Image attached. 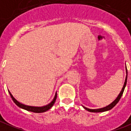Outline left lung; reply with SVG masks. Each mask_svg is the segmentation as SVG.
<instances>
[{"label":"left lung","instance_id":"1","mask_svg":"<svg viewBox=\"0 0 131 131\" xmlns=\"http://www.w3.org/2000/svg\"><path fill=\"white\" fill-rule=\"evenodd\" d=\"M126 80H125V82H124V86L122 88V91H121V92L119 94V96H117V98L114 100L111 104H110L109 105L106 106L105 107H103V108H101V109H96V110H91V109H89V108H86L85 107H84V108L87 111L89 112H105V111H107V110H111L112 108H113L114 106L116 105L117 103L119 102V100H120V98L122 97V94L124 93V89H125V86L126 85V82H127V76H128V72H127V68L126 67Z\"/></svg>","mask_w":131,"mask_h":131}]
</instances>
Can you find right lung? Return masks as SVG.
<instances>
[{"mask_svg": "<svg viewBox=\"0 0 131 131\" xmlns=\"http://www.w3.org/2000/svg\"><path fill=\"white\" fill-rule=\"evenodd\" d=\"M9 95H10V96H11V98H12V101H14V103H15L18 107H21V108L22 109H24V110H27V111L33 112H35V113H42V112H45L49 110L52 106L54 105V103H55V101H56V97H57V94H56V93L54 99H53V101H51L50 103L48 104L47 105L43 106V107H33V106L26 105H24V104L22 103H20L19 102H18V101L13 97V96L11 94V93H10L9 91Z\"/></svg>", "mask_w": 131, "mask_h": 131, "instance_id": "obj_1", "label": "right lung"}]
</instances>
